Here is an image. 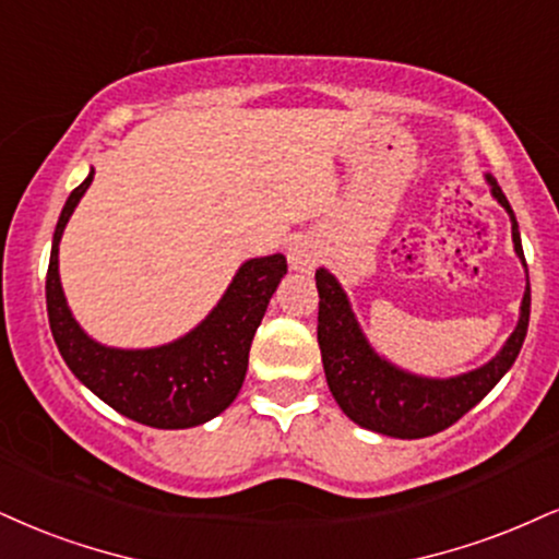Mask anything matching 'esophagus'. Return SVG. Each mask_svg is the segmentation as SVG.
I'll return each mask as SVG.
<instances>
[{
  "label": "esophagus",
  "instance_id": "1",
  "mask_svg": "<svg viewBox=\"0 0 559 559\" xmlns=\"http://www.w3.org/2000/svg\"><path fill=\"white\" fill-rule=\"evenodd\" d=\"M287 261L298 272H308L319 261V251H316V246L308 238H295L290 240V248H287Z\"/></svg>",
  "mask_w": 559,
  "mask_h": 559
}]
</instances>
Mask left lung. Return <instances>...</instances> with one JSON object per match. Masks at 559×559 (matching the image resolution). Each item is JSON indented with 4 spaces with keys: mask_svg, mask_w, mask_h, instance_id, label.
I'll use <instances>...</instances> for the list:
<instances>
[{
    "mask_svg": "<svg viewBox=\"0 0 559 559\" xmlns=\"http://www.w3.org/2000/svg\"><path fill=\"white\" fill-rule=\"evenodd\" d=\"M492 186V197L506 206L513 223V243L523 264V248L515 215L508 204L500 186L487 176ZM316 287H319V347L326 383L342 412L365 430L381 432L391 438H427L459 423L472 406H477L495 389V383L508 373L521 353L526 340L528 313H532V287H526L521 302V319L511 340L500 349V355L481 365L472 373L430 381L404 373L378 357L357 326L349 311L347 295L342 293L326 269H316Z\"/></svg>",
    "mask_w": 559,
    "mask_h": 559,
    "instance_id": "8db88e82",
    "label": "left lung"
}]
</instances>
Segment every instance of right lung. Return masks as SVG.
Returning a JSON list of instances; mask_svg holds the SVG:
<instances>
[{
	"mask_svg": "<svg viewBox=\"0 0 559 559\" xmlns=\"http://www.w3.org/2000/svg\"><path fill=\"white\" fill-rule=\"evenodd\" d=\"M95 170L67 199L46 274V308L53 342L74 376L123 417L160 430H183L217 417L243 385L248 349L269 298L287 274L272 253L238 269L223 300L191 334L155 349H111L93 342L69 313L59 282V240Z\"/></svg>",
	"mask_w": 559,
	"mask_h": 559,
	"instance_id": "add662e5",
	"label": "right lung"
}]
</instances>
